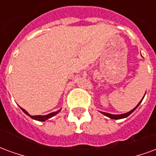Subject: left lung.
<instances>
[{
	"label": "left lung",
	"mask_w": 156,
	"mask_h": 156,
	"mask_svg": "<svg viewBox=\"0 0 156 156\" xmlns=\"http://www.w3.org/2000/svg\"><path fill=\"white\" fill-rule=\"evenodd\" d=\"M144 95H145V94H144ZM142 100H143V99H141V101L140 102L139 104H138V105L136 106V107H135V108H133L132 110H130L129 112H128V113H125V114H122V115H111V114H108V113H105V112H101V113L103 114V115H105V116H107V117L110 118V119H124V118L128 117L129 115H131V114H132V113H133V112H134V110L136 109V108H137L138 106L140 105V104L141 102H142Z\"/></svg>",
	"instance_id": "left-lung-1"
}]
</instances>
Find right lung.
<instances>
[{
	"instance_id": "1",
	"label": "right lung",
	"mask_w": 156,
	"mask_h": 156,
	"mask_svg": "<svg viewBox=\"0 0 156 156\" xmlns=\"http://www.w3.org/2000/svg\"><path fill=\"white\" fill-rule=\"evenodd\" d=\"M21 108V107H20ZM21 109H22V111L25 113L26 115H28V116H30V117L32 118V119H36V120H38V121H45L47 120V119H50V118H51L52 116H54V115H56L57 114H58L59 112L61 111V109H59V110H58V111L56 112H53V113H51V114H48V115H35V116H32V115H30L27 113V112L26 111L24 108H21Z\"/></svg>"
}]
</instances>
